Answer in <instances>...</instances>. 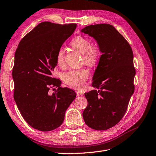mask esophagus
Wrapping results in <instances>:
<instances>
[{"label": "esophagus", "mask_w": 156, "mask_h": 156, "mask_svg": "<svg viewBox=\"0 0 156 156\" xmlns=\"http://www.w3.org/2000/svg\"><path fill=\"white\" fill-rule=\"evenodd\" d=\"M83 94H84V92H83V91H81V90H77V95L78 96L83 95Z\"/></svg>", "instance_id": "34e87169"}]
</instances>
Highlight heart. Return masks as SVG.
Here are the masks:
<instances>
[{
	"mask_svg": "<svg viewBox=\"0 0 156 156\" xmlns=\"http://www.w3.org/2000/svg\"><path fill=\"white\" fill-rule=\"evenodd\" d=\"M74 49L83 54L84 64L88 66H93L97 62L99 53V49L96 45H90V42L83 36H77L71 42ZM56 63L59 66L64 64V50L60 48L56 54ZM89 76V73L85 69H72L63 75L64 81L71 87L81 89L84 86V83Z\"/></svg>",
	"mask_w": 156,
	"mask_h": 156,
	"instance_id": "obj_1",
	"label": "heart"
}]
</instances>
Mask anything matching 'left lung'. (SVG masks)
I'll return each mask as SVG.
<instances>
[{"mask_svg": "<svg viewBox=\"0 0 156 156\" xmlns=\"http://www.w3.org/2000/svg\"><path fill=\"white\" fill-rule=\"evenodd\" d=\"M81 32L92 37L101 55L92 77V90L84 94L88 105L83 112L92 129L106 130L119 123L134 92L135 70L129 44L108 24L91 25Z\"/></svg>", "mask_w": 156, "mask_h": 156, "instance_id": "1", "label": "left lung"}]
</instances>
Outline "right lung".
I'll return each mask as SVG.
<instances>
[{
    "mask_svg": "<svg viewBox=\"0 0 156 156\" xmlns=\"http://www.w3.org/2000/svg\"><path fill=\"white\" fill-rule=\"evenodd\" d=\"M76 27L75 23L42 22L23 37L16 49L12 72L14 100L23 119L36 129L49 131L58 127L76 97L72 89L62 88L60 80L51 76L57 65L58 51ZM50 86L58 88L52 94Z\"/></svg>",
    "mask_w": 156,
    "mask_h": 156,
    "instance_id": "1",
    "label": "right lung"
}]
</instances>
